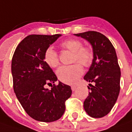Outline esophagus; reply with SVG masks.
I'll return each mask as SVG.
<instances>
[{
  "label": "esophagus",
  "instance_id": "34e87169",
  "mask_svg": "<svg viewBox=\"0 0 132 132\" xmlns=\"http://www.w3.org/2000/svg\"><path fill=\"white\" fill-rule=\"evenodd\" d=\"M76 89H77V87H76V86H71V90H72V91H75Z\"/></svg>",
  "mask_w": 132,
  "mask_h": 132
}]
</instances>
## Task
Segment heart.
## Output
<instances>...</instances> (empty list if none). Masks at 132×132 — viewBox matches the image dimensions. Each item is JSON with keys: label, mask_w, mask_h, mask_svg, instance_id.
Returning a JSON list of instances; mask_svg holds the SVG:
<instances>
[{"label": "heart", "mask_w": 132, "mask_h": 132, "mask_svg": "<svg viewBox=\"0 0 132 132\" xmlns=\"http://www.w3.org/2000/svg\"><path fill=\"white\" fill-rule=\"evenodd\" d=\"M63 50L72 53L70 66L60 67L56 71L57 77L61 81L68 85H73L83 74V67L88 68L94 60V52L91 47L83 46L82 43L76 38H71L63 41L60 44ZM44 60L51 68H56L59 65V54L53 47H47L44 53Z\"/></svg>", "instance_id": "1"}]
</instances>
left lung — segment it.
<instances>
[{"label": "left lung", "instance_id": "left-lung-1", "mask_svg": "<svg viewBox=\"0 0 132 132\" xmlns=\"http://www.w3.org/2000/svg\"><path fill=\"white\" fill-rule=\"evenodd\" d=\"M92 45L94 60L85 79L95 85L84 102V108L92 118H102L111 111L120 92L121 70L115 48L111 41L95 31L75 34Z\"/></svg>", "mask_w": 132, "mask_h": 132}]
</instances>
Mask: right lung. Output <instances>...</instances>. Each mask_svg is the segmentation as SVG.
Returning <instances> with one entry per match:
<instances>
[{"instance_id":"1","label":"right lung","mask_w":132,"mask_h":132,"mask_svg":"<svg viewBox=\"0 0 132 132\" xmlns=\"http://www.w3.org/2000/svg\"><path fill=\"white\" fill-rule=\"evenodd\" d=\"M61 35L27 36L18 45L12 58L13 87L17 99L30 117L42 122L60 119L72 92L69 85H55L57 77L44 60L45 50ZM50 84L52 88L48 90L45 86Z\"/></svg>"}]
</instances>
